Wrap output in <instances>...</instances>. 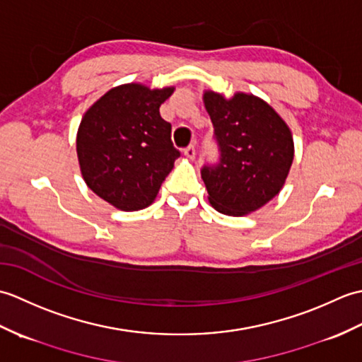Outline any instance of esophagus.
I'll list each match as a JSON object with an SVG mask.
<instances>
[{
  "mask_svg": "<svg viewBox=\"0 0 362 362\" xmlns=\"http://www.w3.org/2000/svg\"><path fill=\"white\" fill-rule=\"evenodd\" d=\"M183 153H185V156H187L188 158L193 160V158L196 157V148H194L193 144H191V146H188L187 149H183Z\"/></svg>",
  "mask_w": 362,
  "mask_h": 362,
  "instance_id": "obj_1",
  "label": "esophagus"
}]
</instances>
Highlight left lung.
<instances>
[{
	"label": "left lung",
	"instance_id": "8db88e82",
	"mask_svg": "<svg viewBox=\"0 0 362 362\" xmlns=\"http://www.w3.org/2000/svg\"><path fill=\"white\" fill-rule=\"evenodd\" d=\"M219 161L202 168L209 201L222 214L243 216L274 199L283 188L294 160L291 129L271 105L253 95L227 99L204 91Z\"/></svg>",
	"mask_w": 362,
	"mask_h": 362
}]
</instances>
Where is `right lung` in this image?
I'll list each match as a JSON object with an SVG mask.
<instances>
[{"instance_id":"add662e5","label":"right lung","mask_w":362,"mask_h":362,"mask_svg":"<svg viewBox=\"0 0 362 362\" xmlns=\"http://www.w3.org/2000/svg\"><path fill=\"white\" fill-rule=\"evenodd\" d=\"M174 87L124 83L107 91L82 117L76 151L87 187L122 211L149 206L180 152L160 105Z\"/></svg>"}]
</instances>
